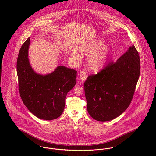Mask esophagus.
Instances as JSON below:
<instances>
[{"instance_id":"1","label":"esophagus","mask_w":156,"mask_h":156,"mask_svg":"<svg viewBox=\"0 0 156 156\" xmlns=\"http://www.w3.org/2000/svg\"><path fill=\"white\" fill-rule=\"evenodd\" d=\"M79 76H80V80L81 81H84L85 80L87 79V73L85 71H82L80 72L79 73Z\"/></svg>"}]
</instances>
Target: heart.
<instances>
[{
	"label": "heart",
	"instance_id": "b5f03b06",
	"mask_svg": "<svg viewBox=\"0 0 156 156\" xmlns=\"http://www.w3.org/2000/svg\"><path fill=\"white\" fill-rule=\"evenodd\" d=\"M103 40L101 38H97L92 41L82 50L83 53L86 55H90L93 53L89 57L88 65L90 68L94 71H97L100 69L104 66L108 59L110 50L109 45H103L98 49V48L103 44ZM72 56L76 61L79 62L81 60V56L78 53L75 52L73 53Z\"/></svg>",
	"mask_w": 156,
	"mask_h": 156
}]
</instances>
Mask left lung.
I'll list each match as a JSON object with an SVG mask.
<instances>
[{
  "mask_svg": "<svg viewBox=\"0 0 156 156\" xmlns=\"http://www.w3.org/2000/svg\"><path fill=\"white\" fill-rule=\"evenodd\" d=\"M140 58L132 45L116 62H111L84 83L87 110L94 119L111 121L129 106L139 77Z\"/></svg>",
  "mask_w": 156,
  "mask_h": 156,
  "instance_id": "1",
  "label": "left lung"
}]
</instances>
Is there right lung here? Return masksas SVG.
I'll list each match as a JSON object with an SVG mask.
<instances>
[{
  "label": "right lung",
  "mask_w": 156,
  "mask_h": 156,
  "mask_svg": "<svg viewBox=\"0 0 156 156\" xmlns=\"http://www.w3.org/2000/svg\"><path fill=\"white\" fill-rule=\"evenodd\" d=\"M30 38L22 45L17 58L19 89L23 103L40 119L52 120L64 110L67 93L76 83L77 71L64 66L47 75L36 73L28 59Z\"/></svg>",
  "instance_id": "obj_1"
}]
</instances>
